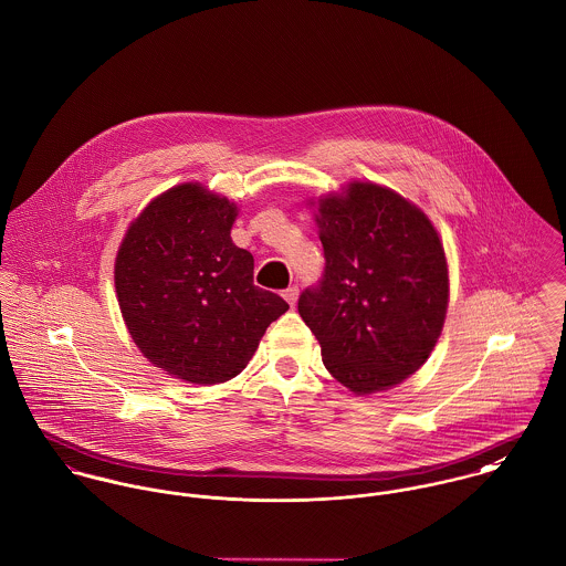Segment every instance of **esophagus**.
<instances>
[{
	"instance_id": "34e87169",
	"label": "esophagus",
	"mask_w": 566,
	"mask_h": 566,
	"mask_svg": "<svg viewBox=\"0 0 566 566\" xmlns=\"http://www.w3.org/2000/svg\"><path fill=\"white\" fill-rule=\"evenodd\" d=\"M282 295H284V300H286L291 306H295V302H297V297H300V289H297V284H293V286L284 289V291H282Z\"/></svg>"
}]
</instances>
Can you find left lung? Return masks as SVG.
<instances>
[{
    "label": "left lung",
    "mask_w": 566,
    "mask_h": 566,
    "mask_svg": "<svg viewBox=\"0 0 566 566\" xmlns=\"http://www.w3.org/2000/svg\"><path fill=\"white\" fill-rule=\"evenodd\" d=\"M317 226L326 266L297 311L326 369L358 396L402 382L429 358L447 317L436 227L400 195L360 181L319 201Z\"/></svg>",
    "instance_id": "1"
}]
</instances>
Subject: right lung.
<instances>
[{
    "label": "right lung",
    "mask_w": 566,
    "mask_h": 566,
    "mask_svg": "<svg viewBox=\"0 0 566 566\" xmlns=\"http://www.w3.org/2000/svg\"><path fill=\"white\" fill-rule=\"evenodd\" d=\"M235 206L199 184L170 188L128 227L115 258L122 317L142 354L175 378L238 376L289 304L253 284L231 242Z\"/></svg>",
    "instance_id": "right-lung-1"
}]
</instances>
